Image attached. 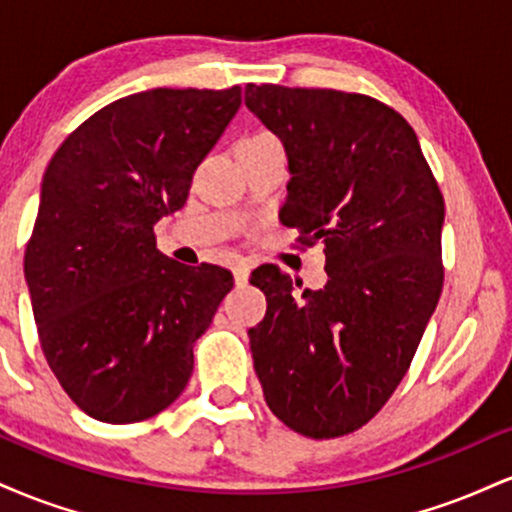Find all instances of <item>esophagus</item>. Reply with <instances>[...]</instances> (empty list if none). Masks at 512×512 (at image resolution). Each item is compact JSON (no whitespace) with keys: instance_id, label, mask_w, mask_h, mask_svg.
I'll list each match as a JSON object with an SVG mask.
<instances>
[{"instance_id":"obj_1","label":"esophagus","mask_w":512,"mask_h":512,"mask_svg":"<svg viewBox=\"0 0 512 512\" xmlns=\"http://www.w3.org/2000/svg\"><path fill=\"white\" fill-rule=\"evenodd\" d=\"M248 276H250V269L245 267V264H236V267H233V279H236L238 286H243L245 281H248Z\"/></svg>"}]
</instances>
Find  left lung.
Here are the masks:
<instances>
[{
  "mask_svg": "<svg viewBox=\"0 0 512 512\" xmlns=\"http://www.w3.org/2000/svg\"><path fill=\"white\" fill-rule=\"evenodd\" d=\"M284 144L281 221L325 245L327 284L301 293L276 267L252 272L267 315L248 330L269 409L308 438L356 431L407 373L443 289L445 204L402 115L332 88L245 86Z\"/></svg>",
  "mask_w": 512,
  "mask_h": 512,
  "instance_id": "1",
  "label": "left lung"
}]
</instances>
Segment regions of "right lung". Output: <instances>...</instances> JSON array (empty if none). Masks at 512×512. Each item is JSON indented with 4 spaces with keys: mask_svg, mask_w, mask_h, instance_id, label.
<instances>
[{
    "mask_svg": "<svg viewBox=\"0 0 512 512\" xmlns=\"http://www.w3.org/2000/svg\"><path fill=\"white\" fill-rule=\"evenodd\" d=\"M238 108L240 86L134 93L76 127L45 170L23 272L52 373L93 419H149L190 380L233 276L170 260L154 226L185 207Z\"/></svg>",
    "mask_w": 512,
    "mask_h": 512,
    "instance_id": "add662e5",
    "label": "right lung"
}]
</instances>
